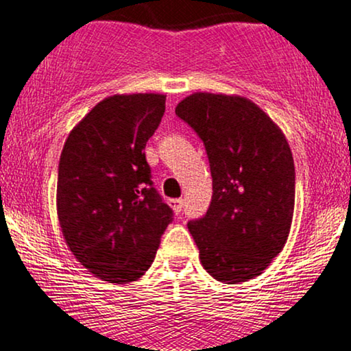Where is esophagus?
I'll return each mask as SVG.
<instances>
[{
    "mask_svg": "<svg viewBox=\"0 0 351 351\" xmlns=\"http://www.w3.org/2000/svg\"><path fill=\"white\" fill-rule=\"evenodd\" d=\"M170 207L173 208V212H175L176 215L181 213V210H183V199H171Z\"/></svg>",
    "mask_w": 351,
    "mask_h": 351,
    "instance_id": "1",
    "label": "esophagus"
}]
</instances>
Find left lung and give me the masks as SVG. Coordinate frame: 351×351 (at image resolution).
<instances>
[{
    "instance_id": "1",
    "label": "left lung",
    "mask_w": 351,
    "mask_h": 351,
    "mask_svg": "<svg viewBox=\"0 0 351 351\" xmlns=\"http://www.w3.org/2000/svg\"><path fill=\"white\" fill-rule=\"evenodd\" d=\"M176 115L205 144L213 195L188 223L200 263L224 284L260 276L286 245L295 204V168L282 130L255 102L193 93Z\"/></svg>"
}]
</instances>
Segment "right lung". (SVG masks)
I'll list each match as a JSON object with an SVG mask.
<instances>
[{
    "label": "right lung",
    "mask_w": 351,
    "mask_h": 351,
    "mask_svg": "<svg viewBox=\"0 0 351 351\" xmlns=\"http://www.w3.org/2000/svg\"><path fill=\"white\" fill-rule=\"evenodd\" d=\"M165 99L158 93L109 96L65 139L56 194L60 231L75 258L102 281L141 278L173 219L144 154Z\"/></svg>",
    "instance_id": "add662e5"
}]
</instances>
